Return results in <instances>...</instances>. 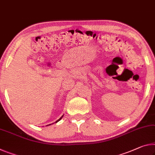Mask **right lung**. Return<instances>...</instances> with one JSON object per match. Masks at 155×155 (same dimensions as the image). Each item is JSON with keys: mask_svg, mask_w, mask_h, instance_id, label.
<instances>
[{"mask_svg": "<svg viewBox=\"0 0 155 155\" xmlns=\"http://www.w3.org/2000/svg\"><path fill=\"white\" fill-rule=\"evenodd\" d=\"M62 117H63V116H62V117H61L60 118V119H58V120H57V121H56V123H57V122H58V121H60V120H61V119H62ZM50 125H51V124H50ZM48 126H49V125H48Z\"/></svg>", "mask_w": 155, "mask_h": 155, "instance_id": "1", "label": "right lung"}]
</instances>
